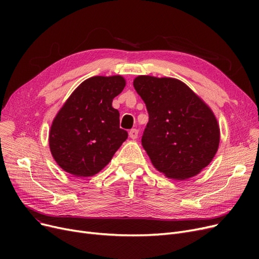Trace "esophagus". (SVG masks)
Returning a JSON list of instances; mask_svg holds the SVG:
<instances>
[{
    "instance_id": "obj_1",
    "label": "esophagus",
    "mask_w": 259,
    "mask_h": 259,
    "mask_svg": "<svg viewBox=\"0 0 259 259\" xmlns=\"http://www.w3.org/2000/svg\"><path fill=\"white\" fill-rule=\"evenodd\" d=\"M128 135L132 139H136L138 137V130H136V128L131 130L130 133H128Z\"/></svg>"
}]
</instances>
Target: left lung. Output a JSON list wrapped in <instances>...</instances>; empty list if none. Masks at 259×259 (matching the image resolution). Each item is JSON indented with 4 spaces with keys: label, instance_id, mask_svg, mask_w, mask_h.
Returning <instances> with one entry per match:
<instances>
[{
    "label": "left lung",
    "instance_id": "1",
    "mask_svg": "<svg viewBox=\"0 0 259 259\" xmlns=\"http://www.w3.org/2000/svg\"><path fill=\"white\" fill-rule=\"evenodd\" d=\"M133 84L149 113L142 145L153 166L177 180L199 174L219 146L221 134L213 111L173 77L139 75Z\"/></svg>",
    "mask_w": 259,
    "mask_h": 259
}]
</instances>
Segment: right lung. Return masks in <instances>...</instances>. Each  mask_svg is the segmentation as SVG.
<instances>
[{
	"label": "right lung",
	"mask_w": 259,
	"mask_h": 259,
	"mask_svg": "<svg viewBox=\"0 0 259 259\" xmlns=\"http://www.w3.org/2000/svg\"><path fill=\"white\" fill-rule=\"evenodd\" d=\"M125 88L121 75L93 76L81 83L55 117L50 132L53 158L76 177L97 174L127 139L112 100Z\"/></svg>",
	"instance_id": "obj_1"
}]
</instances>
